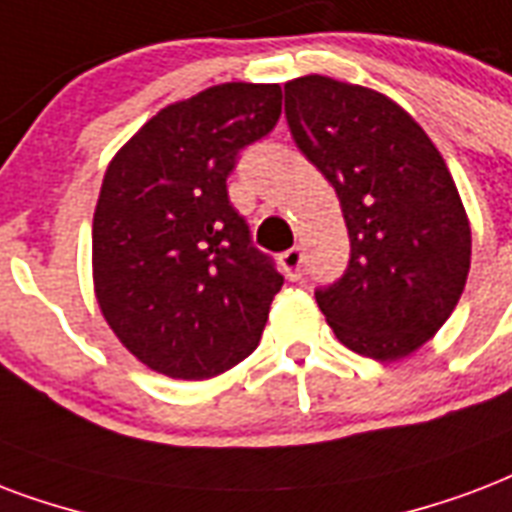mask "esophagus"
<instances>
[{
	"instance_id": "34e87169",
	"label": "esophagus",
	"mask_w": 512,
	"mask_h": 512,
	"mask_svg": "<svg viewBox=\"0 0 512 512\" xmlns=\"http://www.w3.org/2000/svg\"><path fill=\"white\" fill-rule=\"evenodd\" d=\"M279 263H282L284 276L290 279V282H298L300 276H303V263H306V255H303V249L292 247L287 249L282 257H279Z\"/></svg>"
}]
</instances>
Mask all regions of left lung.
I'll list each match as a JSON object with an SVG mask.
<instances>
[{"label":"left lung","instance_id":"8db88e82","mask_svg":"<svg viewBox=\"0 0 512 512\" xmlns=\"http://www.w3.org/2000/svg\"><path fill=\"white\" fill-rule=\"evenodd\" d=\"M298 150L341 201L349 265L319 287L335 338L362 357L403 360L446 325L470 271V222L443 155L400 104L306 74L284 85Z\"/></svg>","mask_w":512,"mask_h":512}]
</instances>
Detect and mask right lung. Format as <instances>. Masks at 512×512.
Wrapping results in <instances>:
<instances>
[{
    "label": "right lung",
    "instance_id": "1",
    "mask_svg": "<svg viewBox=\"0 0 512 512\" xmlns=\"http://www.w3.org/2000/svg\"><path fill=\"white\" fill-rule=\"evenodd\" d=\"M279 115V85H214L161 109L109 161L93 214L96 300L163 376H220L260 343L284 276L252 247L228 177Z\"/></svg>",
    "mask_w": 512,
    "mask_h": 512
}]
</instances>
